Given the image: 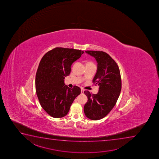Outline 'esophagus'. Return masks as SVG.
I'll use <instances>...</instances> for the list:
<instances>
[{
	"label": "esophagus",
	"mask_w": 159,
	"mask_h": 159,
	"mask_svg": "<svg viewBox=\"0 0 159 159\" xmlns=\"http://www.w3.org/2000/svg\"><path fill=\"white\" fill-rule=\"evenodd\" d=\"M84 89H81V93H84Z\"/></svg>",
	"instance_id": "obj_1"
}]
</instances>
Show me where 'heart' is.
<instances>
[{"label": "heart", "mask_w": 159, "mask_h": 159, "mask_svg": "<svg viewBox=\"0 0 159 159\" xmlns=\"http://www.w3.org/2000/svg\"><path fill=\"white\" fill-rule=\"evenodd\" d=\"M88 63H91V62H88Z\"/></svg>", "instance_id": "obj_1"}]
</instances>
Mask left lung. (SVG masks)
Wrapping results in <instances>:
<instances>
[{"instance_id": "left-lung-1", "label": "left lung", "mask_w": 159, "mask_h": 159, "mask_svg": "<svg viewBox=\"0 0 159 159\" xmlns=\"http://www.w3.org/2000/svg\"><path fill=\"white\" fill-rule=\"evenodd\" d=\"M93 56L97 62V72L93 80L99 86L97 94L88 90L84 93L88 101L84 106V114L93 120L104 118L115 106L121 90V79L119 68L108 54L102 51H85Z\"/></svg>"}]
</instances>
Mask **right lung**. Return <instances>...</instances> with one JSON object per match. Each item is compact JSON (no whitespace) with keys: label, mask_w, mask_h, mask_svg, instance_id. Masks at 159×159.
<instances>
[{"label":"right lung","mask_w":159,"mask_h":159,"mask_svg":"<svg viewBox=\"0 0 159 159\" xmlns=\"http://www.w3.org/2000/svg\"><path fill=\"white\" fill-rule=\"evenodd\" d=\"M84 52L56 47L41 58L36 73V93L42 108L53 118L66 116L73 101L80 94V88L76 86L69 88L64 79L70 75L71 65Z\"/></svg>","instance_id":"obj_1"}]
</instances>
